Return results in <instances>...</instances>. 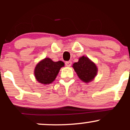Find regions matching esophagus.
Returning <instances> with one entry per match:
<instances>
[{
  "label": "esophagus",
  "mask_w": 130,
  "mask_h": 130,
  "mask_svg": "<svg viewBox=\"0 0 130 130\" xmlns=\"http://www.w3.org/2000/svg\"><path fill=\"white\" fill-rule=\"evenodd\" d=\"M72 64V62L71 61H67V62H65V65H66L67 67H70Z\"/></svg>",
  "instance_id": "34e87169"
}]
</instances>
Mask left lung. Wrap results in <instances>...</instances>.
Segmentation results:
<instances>
[{
  "label": "left lung",
  "instance_id": "left-lung-1",
  "mask_svg": "<svg viewBox=\"0 0 130 130\" xmlns=\"http://www.w3.org/2000/svg\"><path fill=\"white\" fill-rule=\"evenodd\" d=\"M73 67L78 77L85 83L93 80L97 73L96 65L87 57H80L78 62L73 64Z\"/></svg>",
  "mask_w": 130,
  "mask_h": 130
}]
</instances>
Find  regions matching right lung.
<instances>
[{"label": "right lung", "mask_w": 130, "mask_h": 130, "mask_svg": "<svg viewBox=\"0 0 130 130\" xmlns=\"http://www.w3.org/2000/svg\"><path fill=\"white\" fill-rule=\"evenodd\" d=\"M64 66L62 61L53 62L50 58H45L37 65L35 68V76L38 82L43 84H49L53 83Z\"/></svg>", "instance_id": "add662e5"}]
</instances>
